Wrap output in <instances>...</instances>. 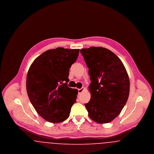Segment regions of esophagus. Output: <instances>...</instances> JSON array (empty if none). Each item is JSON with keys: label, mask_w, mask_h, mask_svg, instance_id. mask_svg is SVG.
Masks as SVG:
<instances>
[{"label": "esophagus", "mask_w": 154, "mask_h": 154, "mask_svg": "<svg viewBox=\"0 0 154 154\" xmlns=\"http://www.w3.org/2000/svg\"><path fill=\"white\" fill-rule=\"evenodd\" d=\"M84 87H82V88H81V89H79V95H80L84 91Z\"/></svg>", "instance_id": "obj_1"}]
</instances>
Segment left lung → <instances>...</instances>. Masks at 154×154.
Returning <instances> with one entry per match:
<instances>
[{
	"label": "left lung",
	"instance_id": "obj_1",
	"mask_svg": "<svg viewBox=\"0 0 154 154\" xmlns=\"http://www.w3.org/2000/svg\"><path fill=\"white\" fill-rule=\"evenodd\" d=\"M89 69L91 97L85 104L89 117L106 124L117 117L128 100L130 82L120 59L109 50L91 47L80 50Z\"/></svg>",
	"mask_w": 154,
	"mask_h": 154
}]
</instances>
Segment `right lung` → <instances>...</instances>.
Returning a JSON list of instances; mask_svg holds the SVG:
<instances>
[{"instance_id": "obj_1", "label": "right lung", "mask_w": 154, "mask_h": 154, "mask_svg": "<svg viewBox=\"0 0 154 154\" xmlns=\"http://www.w3.org/2000/svg\"><path fill=\"white\" fill-rule=\"evenodd\" d=\"M79 49L59 47L43 52L33 62L27 74L26 91L37 112L45 120L58 123L69 117L78 90L69 88V69Z\"/></svg>"}]
</instances>
